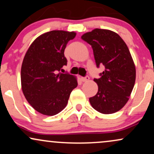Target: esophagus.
Masks as SVG:
<instances>
[{"label":"esophagus","instance_id":"34e87169","mask_svg":"<svg viewBox=\"0 0 154 154\" xmlns=\"http://www.w3.org/2000/svg\"><path fill=\"white\" fill-rule=\"evenodd\" d=\"M89 79V77L88 76H86V77H81V80L82 82H87Z\"/></svg>","mask_w":154,"mask_h":154}]
</instances>
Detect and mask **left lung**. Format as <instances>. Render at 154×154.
<instances>
[{
    "mask_svg": "<svg viewBox=\"0 0 154 154\" xmlns=\"http://www.w3.org/2000/svg\"><path fill=\"white\" fill-rule=\"evenodd\" d=\"M82 39L92 48L97 67L105 68L100 78L94 79L98 91L89 102L102 114L118 112L128 102L135 84L136 68L129 48L117 33L109 30L94 29Z\"/></svg>",
    "mask_w": 154,
    "mask_h": 154,
    "instance_id": "1",
    "label": "left lung"
}]
</instances>
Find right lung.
Here are the masks:
<instances>
[{
	"instance_id": "1",
	"label": "right lung",
	"mask_w": 154,
	"mask_h": 154,
	"mask_svg": "<svg viewBox=\"0 0 154 154\" xmlns=\"http://www.w3.org/2000/svg\"><path fill=\"white\" fill-rule=\"evenodd\" d=\"M75 32L52 30L34 40L21 67V85L29 104L44 115L53 116L67 106L72 91L77 86L75 77L61 73L67 60L64 52Z\"/></svg>"
}]
</instances>
